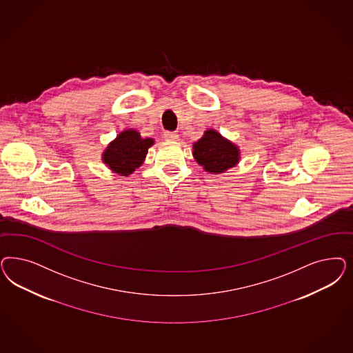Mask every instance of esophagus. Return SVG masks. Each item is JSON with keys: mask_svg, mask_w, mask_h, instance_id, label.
Listing matches in <instances>:
<instances>
[{"mask_svg": "<svg viewBox=\"0 0 353 353\" xmlns=\"http://www.w3.org/2000/svg\"><path fill=\"white\" fill-rule=\"evenodd\" d=\"M163 137H165L166 140H172V141H175V140H178V139H179V135H178V134H175V132L166 131V132H165V135H163Z\"/></svg>", "mask_w": 353, "mask_h": 353, "instance_id": "34e87169", "label": "esophagus"}]
</instances>
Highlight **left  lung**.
<instances>
[{
    "label": "left lung",
    "instance_id": "obj_1",
    "mask_svg": "<svg viewBox=\"0 0 353 353\" xmlns=\"http://www.w3.org/2000/svg\"><path fill=\"white\" fill-rule=\"evenodd\" d=\"M192 154L197 163L210 174L225 172L240 159L239 148L216 130L205 131L203 137L194 143Z\"/></svg>",
    "mask_w": 353,
    "mask_h": 353
}]
</instances>
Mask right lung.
Instances as JSON below:
<instances>
[{"label":"right lung","instance_id":"obj_1","mask_svg":"<svg viewBox=\"0 0 353 353\" xmlns=\"http://www.w3.org/2000/svg\"><path fill=\"white\" fill-rule=\"evenodd\" d=\"M153 144V139H143L137 130H125L106 147L103 162L113 172L128 176L144 162Z\"/></svg>","mask_w":353,"mask_h":353}]
</instances>
